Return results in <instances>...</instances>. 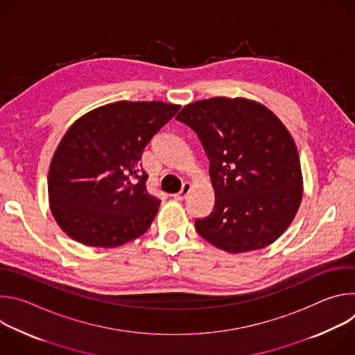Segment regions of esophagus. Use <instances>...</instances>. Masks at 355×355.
I'll list each match as a JSON object with an SVG mask.
<instances>
[{
	"instance_id": "obj_1",
	"label": "esophagus",
	"mask_w": 355,
	"mask_h": 355,
	"mask_svg": "<svg viewBox=\"0 0 355 355\" xmlns=\"http://www.w3.org/2000/svg\"><path fill=\"white\" fill-rule=\"evenodd\" d=\"M191 188H192V184H191V182H185V184L182 185V189H181L180 192H177V193L173 195L174 199H177V200H184V199L187 198V195L191 192Z\"/></svg>"
}]
</instances>
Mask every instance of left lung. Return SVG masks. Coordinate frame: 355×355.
<instances>
[{
  "instance_id": "left-lung-1",
  "label": "left lung",
  "mask_w": 355,
  "mask_h": 355,
  "mask_svg": "<svg viewBox=\"0 0 355 355\" xmlns=\"http://www.w3.org/2000/svg\"><path fill=\"white\" fill-rule=\"evenodd\" d=\"M175 118L198 135L209 159L215 209L195 220L199 236L233 254L279 239L299 209L303 178L293 137L278 116L257 101L215 96Z\"/></svg>"
}]
</instances>
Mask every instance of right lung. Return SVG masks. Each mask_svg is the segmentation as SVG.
Returning a JSON list of instances; mask_svg holds the SVG:
<instances>
[{
	"mask_svg": "<svg viewBox=\"0 0 355 355\" xmlns=\"http://www.w3.org/2000/svg\"><path fill=\"white\" fill-rule=\"evenodd\" d=\"M162 101H118L80 116L62 137L47 177L60 229L91 247L114 248L147 232L160 199L146 188L141 151L180 110Z\"/></svg>",
	"mask_w": 355,
	"mask_h": 355,
	"instance_id": "add662e5",
	"label": "right lung"
}]
</instances>
